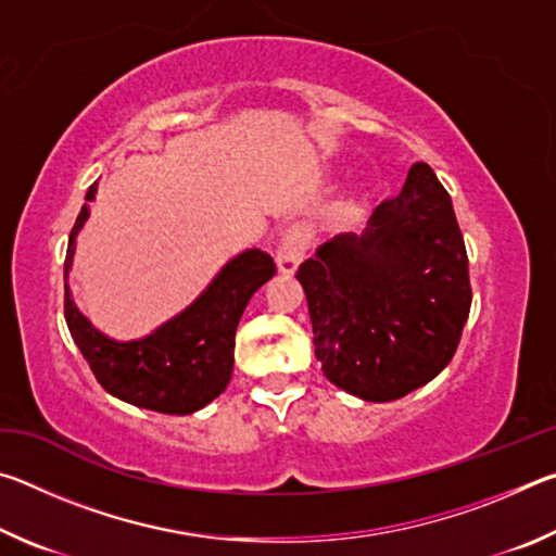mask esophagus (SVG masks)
I'll return each mask as SVG.
<instances>
[{"label": "esophagus", "instance_id": "esophagus-1", "mask_svg": "<svg viewBox=\"0 0 556 556\" xmlns=\"http://www.w3.org/2000/svg\"><path fill=\"white\" fill-rule=\"evenodd\" d=\"M308 244H312V230H308L306 225H289V228L281 232L277 248V267L281 275H294L299 262L306 257Z\"/></svg>", "mask_w": 556, "mask_h": 556}]
</instances>
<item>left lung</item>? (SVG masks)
<instances>
[{
	"mask_svg": "<svg viewBox=\"0 0 556 556\" xmlns=\"http://www.w3.org/2000/svg\"><path fill=\"white\" fill-rule=\"evenodd\" d=\"M314 348L336 388L392 402L454 357L470 312L468 257L446 188L425 162L363 232L318 244L296 271Z\"/></svg>",
	"mask_w": 556,
	"mask_h": 556,
	"instance_id": "obj_1",
	"label": "left lung"
}]
</instances>
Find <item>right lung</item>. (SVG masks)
<instances>
[{
	"mask_svg": "<svg viewBox=\"0 0 556 556\" xmlns=\"http://www.w3.org/2000/svg\"><path fill=\"white\" fill-rule=\"evenodd\" d=\"M98 184L86 193L65 255V324L92 375L112 397L162 414H193L228 388L235 365V331L250 296L275 277V260L257 248L225 262L184 312L135 341H117L90 324L73 301L68 271L75 240L90 218Z\"/></svg>",
	"mask_w": 556,
	"mask_h": 556,
	"instance_id": "obj_1",
	"label": "right lung"
}]
</instances>
